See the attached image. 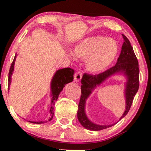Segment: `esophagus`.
I'll list each match as a JSON object with an SVG mask.
<instances>
[{
	"label": "esophagus",
	"instance_id": "esophagus-1",
	"mask_svg": "<svg viewBox=\"0 0 151 151\" xmlns=\"http://www.w3.org/2000/svg\"><path fill=\"white\" fill-rule=\"evenodd\" d=\"M82 78V73L80 71H78L77 73L74 74V80L76 82H79Z\"/></svg>",
	"mask_w": 151,
	"mask_h": 151
}]
</instances>
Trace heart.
Returning a JSON list of instances; mask_svg holds the SVG:
<instances>
[{"instance_id":"1","label":"heart","mask_w":151,"mask_h":151,"mask_svg":"<svg viewBox=\"0 0 151 151\" xmlns=\"http://www.w3.org/2000/svg\"><path fill=\"white\" fill-rule=\"evenodd\" d=\"M91 63H95V64H96V63H98L99 65H101V63H100V60H99L98 58V57L96 56V55H92V58H91V62H90Z\"/></svg>"}]
</instances>
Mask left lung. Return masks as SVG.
Listing matches in <instances>:
<instances>
[{
	"label": "left lung",
	"mask_w": 151,
	"mask_h": 151,
	"mask_svg": "<svg viewBox=\"0 0 151 151\" xmlns=\"http://www.w3.org/2000/svg\"><path fill=\"white\" fill-rule=\"evenodd\" d=\"M16 59V53L14 57V60L12 62L11 67H10L9 71V76H8V90H9L10 84L12 82V76L14 70V64ZM73 73L74 70L71 68H65L56 71L54 75H53L52 80L51 82V105L50 108V115L51 117L49 119V121H51L53 118V114H54V108L53 105H54L55 101L57 100L58 98L59 94L63 91V88L65 87L66 84L73 81ZM34 124H42V122H30Z\"/></svg>",
	"instance_id": "8db88e82"
}]
</instances>
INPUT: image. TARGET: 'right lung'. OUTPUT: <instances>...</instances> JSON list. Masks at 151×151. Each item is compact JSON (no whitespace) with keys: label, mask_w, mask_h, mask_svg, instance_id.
Instances as JSON below:
<instances>
[{"label":"right lung","mask_w":151,"mask_h":151,"mask_svg":"<svg viewBox=\"0 0 151 151\" xmlns=\"http://www.w3.org/2000/svg\"><path fill=\"white\" fill-rule=\"evenodd\" d=\"M124 42L122 47L120 55L114 67L98 75H87L84 74L81 80V97L78 110V119L80 124L84 128L91 131H100V130L111 127L113 125L101 126L93 123L87 118L84 111L86 100L91 93L92 91L96 86H99L109 76L116 73H122L127 78L125 88L126 111L122 118L125 116L131 108L134 97L139 88V70L137 59L134 53L133 47L127 37H124Z\"/></svg>","instance_id":"obj_1"}]
</instances>
